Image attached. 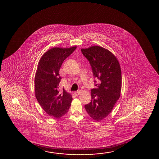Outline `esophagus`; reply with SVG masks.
<instances>
[{
	"label": "esophagus",
	"instance_id": "esophagus-1",
	"mask_svg": "<svg viewBox=\"0 0 159 159\" xmlns=\"http://www.w3.org/2000/svg\"><path fill=\"white\" fill-rule=\"evenodd\" d=\"M81 91L80 90H78V91H77L76 92H74V95H75V96H78L80 94Z\"/></svg>",
	"mask_w": 159,
	"mask_h": 159
}]
</instances>
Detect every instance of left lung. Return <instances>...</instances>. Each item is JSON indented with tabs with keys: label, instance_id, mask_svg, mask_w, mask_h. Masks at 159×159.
I'll list each match as a JSON object with an SVG mask.
<instances>
[{
	"label": "left lung",
	"instance_id": "8db88e82",
	"mask_svg": "<svg viewBox=\"0 0 159 159\" xmlns=\"http://www.w3.org/2000/svg\"><path fill=\"white\" fill-rule=\"evenodd\" d=\"M89 61L93 75L99 80L96 89H91V102L85 108L91 117L100 121L110 113L120 98L122 75L120 63L109 50L99 46L81 49ZM96 83V81H94Z\"/></svg>",
	"mask_w": 159,
	"mask_h": 159
}]
</instances>
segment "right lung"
Listing matches in <instances>:
<instances>
[{"instance_id":"1","label":"right lung","mask_w":159,"mask_h":159,"mask_svg":"<svg viewBox=\"0 0 159 159\" xmlns=\"http://www.w3.org/2000/svg\"><path fill=\"white\" fill-rule=\"evenodd\" d=\"M76 48H52L43 55L38 64L35 76V96L44 111L54 118L65 115L71 105V94L64 89L59 91L61 80L59 70L63 61Z\"/></svg>"}]
</instances>
